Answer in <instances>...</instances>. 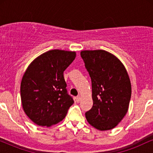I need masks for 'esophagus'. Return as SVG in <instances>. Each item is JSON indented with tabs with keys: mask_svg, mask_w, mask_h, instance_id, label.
<instances>
[{
	"mask_svg": "<svg viewBox=\"0 0 153 153\" xmlns=\"http://www.w3.org/2000/svg\"><path fill=\"white\" fill-rule=\"evenodd\" d=\"M80 100H81V96H77V97H76V101H77V102H80Z\"/></svg>",
	"mask_w": 153,
	"mask_h": 153,
	"instance_id": "obj_1",
	"label": "esophagus"
}]
</instances>
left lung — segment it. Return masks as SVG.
I'll list each match as a JSON object with an SVG mask.
<instances>
[{
	"label": "left lung",
	"mask_w": 153,
	"mask_h": 153,
	"mask_svg": "<svg viewBox=\"0 0 153 153\" xmlns=\"http://www.w3.org/2000/svg\"><path fill=\"white\" fill-rule=\"evenodd\" d=\"M92 82L94 104L85 118L100 131L114 129L127 114L131 95L129 76L123 63L114 54L102 50H82Z\"/></svg>",
	"instance_id": "8db88e82"
}]
</instances>
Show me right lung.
I'll use <instances>...</instances> for the list:
<instances>
[{
	"label": "right lung",
	"mask_w": 153,
	"mask_h": 153,
	"mask_svg": "<svg viewBox=\"0 0 153 153\" xmlns=\"http://www.w3.org/2000/svg\"><path fill=\"white\" fill-rule=\"evenodd\" d=\"M76 52L52 50L31 62L21 82L24 111L34 124L51 127L66 117L74 101L68 94L63 73L73 62Z\"/></svg>",
	"instance_id": "1"
}]
</instances>
